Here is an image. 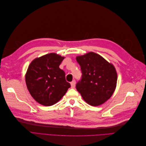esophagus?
<instances>
[{"mask_svg":"<svg viewBox=\"0 0 146 146\" xmlns=\"http://www.w3.org/2000/svg\"><path fill=\"white\" fill-rule=\"evenodd\" d=\"M70 85H71L72 88H74L75 87V85H76V81L73 80L71 83H70Z\"/></svg>","mask_w":146,"mask_h":146,"instance_id":"1","label":"esophagus"}]
</instances>
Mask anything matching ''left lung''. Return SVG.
Returning <instances> with one entry per match:
<instances>
[{
	"label": "left lung",
	"instance_id": "8db88e82",
	"mask_svg": "<svg viewBox=\"0 0 146 146\" xmlns=\"http://www.w3.org/2000/svg\"><path fill=\"white\" fill-rule=\"evenodd\" d=\"M82 72L76 89L83 100L91 106H99L108 100L115 91L117 76L115 68L100 55L90 52L77 56Z\"/></svg>",
	"mask_w": 146,
	"mask_h": 146
}]
</instances>
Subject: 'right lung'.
<instances>
[{"instance_id": "obj_1", "label": "right lung", "mask_w": 146, "mask_h": 146, "mask_svg": "<svg viewBox=\"0 0 146 146\" xmlns=\"http://www.w3.org/2000/svg\"><path fill=\"white\" fill-rule=\"evenodd\" d=\"M64 57L50 53L34 59L25 74V83L32 98L44 106L54 105L70 87L59 66Z\"/></svg>"}]
</instances>
